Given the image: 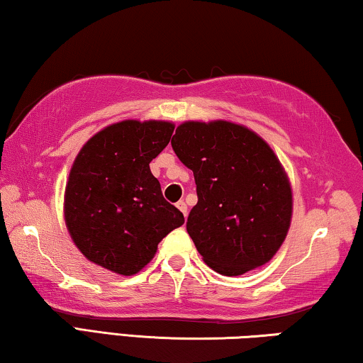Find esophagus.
<instances>
[{"mask_svg":"<svg viewBox=\"0 0 363 363\" xmlns=\"http://www.w3.org/2000/svg\"><path fill=\"white\" fill-rule=\"evenodd\" d=\"M176 207L181 210V212L184 213V216H187V203H186V202H184V200H179V202H177V203H176Z\"/></svg>","mask_w":363,"mask_h":363,"instance_id":"34e87169","label":"esophagus"}]
</instances>
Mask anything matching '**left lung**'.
I'll return each mask as SVG.
<instances>
[{
	"mask_svg": "<svg viewBox=\"0 0 363 363\" xmlns=\"http://www.w3.org/2000/svg\"><path fill=\"white\" fill-rule=\"evenodd\" d=\"M171 145L196 179L199 202L187 233L205 264L231 277L269 262L294 208L289 177L272 148L226 121L184 122Z\"/></svg>",
	"mask_w": 363,
	"mask_h": 363,
	"instance_id": "8db88e82",
	"label": "left lung"
}]
</instances>
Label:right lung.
I'll list each match as a JSON object with an SVG mask.
<instances>
[{
  "label": "right lung",
  "mask_w": 363,
  "mask_h": 363,
  "mask_svg": "<svg viewBox=\"0 0 363 363\" xmlns=\"http://www.w3.org/2000/svg\"><path fill=\"white\" fill-rule=\"evenodd\" d=\"M172 132L171 122L123 121L81 148L65 189V221L91 262L121 275L137 274L160 241L184 223L150 171Z\"/></svg>",
  "instance_id": "1"
}]
</instances>
